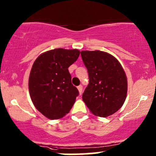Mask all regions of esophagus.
I'll use <instances>...</instances> for the list:
<instances>
[{
    "mask_svg": "<svg viewBox=\"0 0 156 156\" xmlns=\"http://www.w3.org/2000/svg\"><path fill=\"white\" fill-rule=\"evenodd\" d=\"M78 91H79L80 95H81L82 92H83V86H82V85H79V86L78 87Z\"/></svg>",
    "mask_w": 156,
    "mask_h": 156,
    "instance_id": "1",
    "label": "esophagus"
}]
</instances>
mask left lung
Segmentation results:
<instances>
[{
    "label": "left lung",
    "mask_w": 156,
    "mask_h": 156,
    "mask_svg": "<svg viewBox=\"0 0 156 156\" xmlns=\"http://www.w3.org/2000/svg\"><path fill=\"white\" fill-rule=\"evenodd\" d=\"M81 55L89 75L83 101L95 115H111L125 101L127 92L125 73L119 61L109 53L81 51Z\"/></svg>",
    "instance_id": "1"
}]
</instances>
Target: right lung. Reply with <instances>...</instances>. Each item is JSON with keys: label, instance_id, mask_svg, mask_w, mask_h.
<instances>
[{"label": "right lung", "instance_id": "add662e5", "mask_svg": "<svg viewBox=\"0 0 156 156\" xmlns=\"http://www.w3.org/2000/svg\"><path fill=\"white\" fill-rule=\"evenodd\" d=\"M79 55L78 49H55L38 56L32 65L29 80L31 99L48 119H59L66 115L79 95L68 70Z\"/></svg>", "mask_w": 156, "mask_h": 156}]
</instances>
